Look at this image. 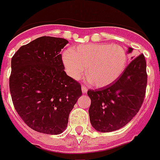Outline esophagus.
Here are the masks:
<instances>
[{"label":"esophagus","instance_id":"obj_1","mask_svg":"<svg viewBox=\"0 0 160 160\" xmlns=\"http://www.w3.org/2000/svg\"><path fill=\"white\" fill-rule=\"evenodd\" d=\"M81 91H82L83 94H85V93H87V91H88V89L86 88L85 85H82V86H81Z\"/></svg>","mask_w":160,"mask_h":160}]
</instances>
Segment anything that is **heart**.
I'll use <instances>...</instances> for the list:
<instances>
[{
    "mask_svg": "<svg viewBox=\"0 0 160 160\" xmlns=\"http://www.w3.org/2000/svg\"><path fill=\"white\" fill-rule=\"evenodd\" d=\"M127 59L123 48L109 43L80 45L63 56L66 71L72 79L79 80L86 71L90 82L96 87L114 82L123 72Z\"/></svg>",
    "mask_w": 160,
    "mask_h": 160,
    "instance_id": "heart-1",
    "label": "heart"
}]
</instances>
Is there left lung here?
<instances>
[{
	"label": "left lung",
	"instance_id": "left-lung-1",
	"mask_svg": "<svg viewBox=\"0 0 160 160\" xmlns=\"http://www.w3.org/2000/svg\"><path fill=\"white\" fill-rule=\"evenodd\" d=\"M132 50L128 48L127 53ZM147 77L146 60L143 54H140L130 62L113 84L95 91L89 90L90 121L96 131H116L134 118L144 100Z\"/></svg>",
	"mask_w": 160,
	"mask_h": 160
}]
</instances>
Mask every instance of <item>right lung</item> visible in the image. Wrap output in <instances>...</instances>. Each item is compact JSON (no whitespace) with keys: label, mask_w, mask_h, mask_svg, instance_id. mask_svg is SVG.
<instances>
[{"label":"right lung","mask_w":160,"mask_h":160,"mask_svg":"<svg viewBox=\"0 0 160 160\" xmlns=\"http://www.w3.org/2000/svg\"><path fill=\"white\" fill-rule=\"evenodd\" d=\"M68 42L41 37L22 46L12 58V102L23 122L38 132L62 133L82 95L80 83L64 72L60 52Z\"/></svg>","instance_id":"right-lung-1"}]
</instances>
